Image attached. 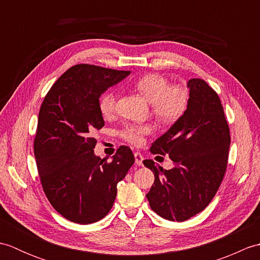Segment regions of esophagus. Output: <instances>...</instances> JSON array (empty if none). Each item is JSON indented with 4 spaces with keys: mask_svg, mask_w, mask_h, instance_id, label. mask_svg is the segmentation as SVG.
<instances>
[{
    "mask_svg": "<svg viewBox=\"0 0 260 260\" xmlns=\"http://www.w3.org/2000/svg\"><path fill=\"white\" fill-rule=\"evenodd\" d=\"M134 156H135V163L137 165H143V159H144V157H143L142 154L139 152H135Z\"/></svg>",
    "mask_w": 260,
    "mask_h": 260,
    "instance_id": "esophagus-1",
    "label": "esophagus"
}]
</instances>
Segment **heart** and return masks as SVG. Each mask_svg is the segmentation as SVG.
<instances>
[{
  "instance_id": "obj_1",
  "label": "heart",
  "mask_w": 260,
  "mask_h": 260,
  "mask_svg": "<svg viewBox=\"0 0 260 260\" xmlns=\"http://www.w3.org/2000/svg\"><path fill=\"white\" fill-rule=\"evenodd\" d=\"M134 88L151 103L152 114L162 123H172L185 112L187 91L180 85H170L162 75L146 74L134 82ZM99 112L104 117H112L117 109V95L115 91H106L98 101ZM152 133L148 124H127L119 131V137L134 146H141L144 137Z\"/></svg>"
}]
</instances>
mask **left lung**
<instances>
[{
	"label": "left lung",
	"instance_id": "obj_1",
	"mask_svg": "<svg viewBox=\"0 0 260 260\" xmlns=\"http://www.w3.org/2000/svg\"><path fill=\"white\" fill-rule=\"evenodd\" d=\"M190 98L184 114L153 143V154L169 155L171 170L143 163L154 173L146 194L151 209L171 221H185L201 212L217 193L228 165L230 129L218 93L206 81H187Z\"/></svg>",
	"mask_w": 260,
	"mask_h": 260
}]
</instances>
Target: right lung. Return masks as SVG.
Listing matches in <instances>:
<instances>
[{
	"label": "right lung",
	"instance_id": "right-lung-1",
	"mask_svg": "<svg viewBox=\"0 0 260 260\" xmlns=\"http://www.w3.org/2000/svg\"><path fill=\"white\" fill-rule=\"evenodd\" d=\"M129 71L95 64L73 66L48 91L39 112L33 150L42 189L56 211L70 221L88 224L112 209L117 184L135 158L120 146L112 161L95 155L93 129L105 121L98 101Z\"/></svg>",
	"mask_w": 260,
	"mask_h": 260
}]
</instances>
